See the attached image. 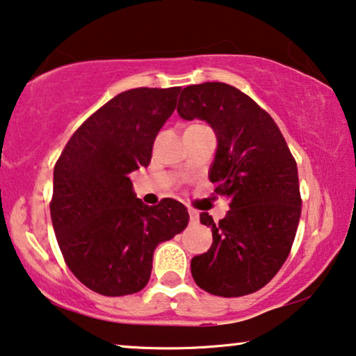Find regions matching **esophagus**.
Returning a JSON list of instances; mask_svg holds the SVG:
<instances>
[{
	"mask_svg": "<svg viewBox=\"0 0 356 356\" xmlns=\"http://www.w3.org/2000/svg\"><path fill=\"white\" fill-rule=\"evenodd\" d=\"M188 216H191V222H198V211L197 210H193V208H191V210H188Z\"/></svg>",
	"mask_w": 356,
	"mask_h": 356,
	"instance_id": "obj_1",
	"label": "esophagus"
}]
</instances>
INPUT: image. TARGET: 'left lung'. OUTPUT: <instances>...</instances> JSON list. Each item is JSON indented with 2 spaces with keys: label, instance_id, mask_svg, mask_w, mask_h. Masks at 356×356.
Here are the masks:
<instances>
[{
  "label": "left lung",
  "instance_id": "obj_1",
  "mask_svg": "<svg viewBox=\"0 0 356 356\" xmlns=\"http://www.w3.org/2000/svg\"><path fill=\"white\" fill-rule=\"evenodd\" d=\"M179 115L207 120L218 149L210 170L218 195L229 198L220 222L200 213L213 244L191 262L202 290L222 298L255 293L290 255L301 216L296 161L273 118L248 94L225 83L184 88Z\"/></svg>",
  "mask_w": 356,
  "mask_h": 356
}]
</instances>
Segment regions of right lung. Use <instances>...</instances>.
Instances as JSON below:
<instances>
[{"instance_id": "1", "label": "right lung", "mask_w": 356, "mask_h": 356, "mask_svg": "<svg viewBox=\"0 0 356 356\" xmlns=\"http://www.w3.org/2000/svg\"><path fill=\"white\" fill-rule=\"evenodd\" d=\"M179 92V86L120 92L83 122L55 164L50 215L56 241L74 277L99 295L143 290L156 245L188 225L181 202L145 205L129 177L149 165Z\"/></svg>"}]
</instances>
